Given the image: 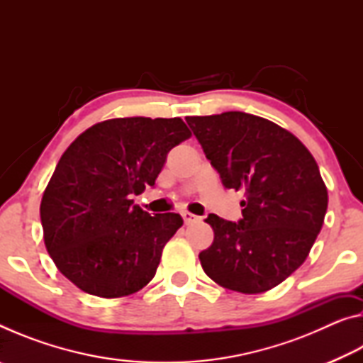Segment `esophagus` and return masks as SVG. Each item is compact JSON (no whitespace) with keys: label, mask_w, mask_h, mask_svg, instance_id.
I'll return each instance as SVG.
<instances>
[{"label":"esophagus","mask_w":363,"mask_h":363,"mask_svg":"<svg viewBox=\"0 0 363 363\" xmlns=\"http://www.w3.org/2000/svg\"><path fill=\"white\" fill-rule=\"evenodd\" d=\"M182 219H184V223H186V224H194V223H199V220H200L201 218L195 216V214L189 213V211H184V213H182Z\"/></svg>","instance_id":"1"}]
</instances>
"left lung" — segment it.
<instances>
[{
	"instance_id": "8db88e82",
	"label": "left lung",
	"mask_w": 363,
	"mask_h": 363,
	"mask_svg": "<svg viewBox=\"0 0 363 363\" xmlns=\"http://www.w3.org/2000/svg\"><path fill=\"white\" fill-rule=\"evenodd\" d=\"M225 189L242 190L238 223L210 214L211 247L200 262L220 286L256 294L306 261L322 229L328 192L317 162L291 133L261 116H186Z\"/></svg>"
}]
</instances>
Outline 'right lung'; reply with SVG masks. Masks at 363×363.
Here are the masks:
<instances>
[{"mask_svg": "<svg viewBox=\"0 0 363 363\" xmlns=\"http://www.w3.org/2000/svg\"><path fill=\"white\" fill-rule=\"evenodd\" d=\"M189 138L181 118H113L91 126L64 152L40 216L49 256L79 290L120 298L153 279L182 218L152 216L131 199L155 186L168 152Z\"/></svg>", "mask_w": 363, "mask_h": 363, "instance_id": "right-lung-1", "label": "right lung"}]
</instances>
